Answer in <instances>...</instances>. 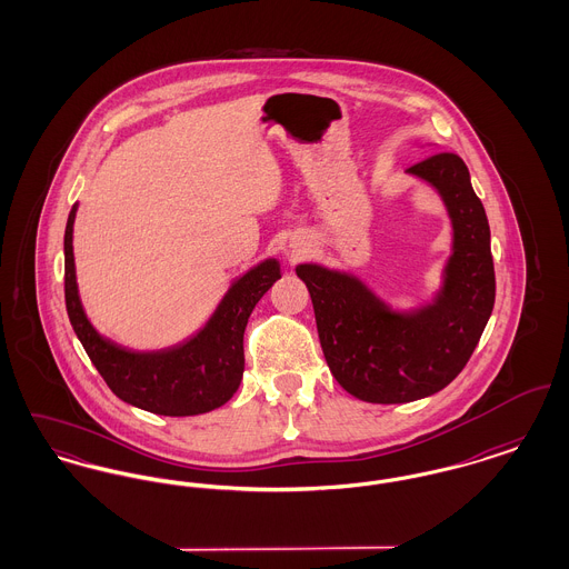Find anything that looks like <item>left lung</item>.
Segmentation results:
<instances>
[{
	"instance_id": "1",
	"label": "left lung",
	"mask_w": 569,
	"mask_h": 569,
	"mask_svg": "<svg viewBox=\"0 0 569 569\" xmlns=\"http://www.w3.org/2000/svg\"><path fill=\"white\" fill-rule=\"evenodd\" d=\"M429 181L452 219V256L435 302L390 311L360 279L300 264L335 379L367 403H409L431 397L459 376L495 305V267L487 213L457 153H435L407 168Z\"/></svg>"
}]
</instances>
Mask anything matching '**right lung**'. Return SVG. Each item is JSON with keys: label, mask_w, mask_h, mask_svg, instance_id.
I'll return each mask as SVG.
<instances>
[{"label": "right lung", "mask_w": 569, "mask_h": 569, "mask_svg": "<svg viewBox=\"0 0 569 569\" xmlns=\"http://www.w3.org/2000/svg\"><path fill=\"white\" fill-rule=\"evenodd\" d=\"M72 207L66 237V309L87 356L110 390L126 403L160 416H198L232 399L243 379V335L256 302L281 277L277 260H264L232 283L207 326L190 341L160 352H132L119 348L87 320L82 311L74 253Z\"/></svg>", "instance_id": "obj_1"}]
</instances>
